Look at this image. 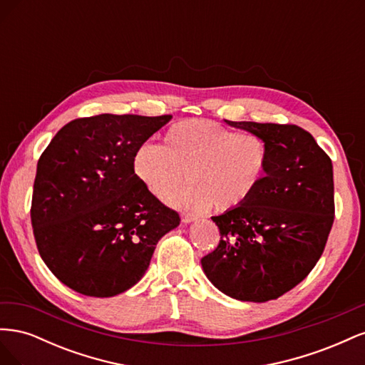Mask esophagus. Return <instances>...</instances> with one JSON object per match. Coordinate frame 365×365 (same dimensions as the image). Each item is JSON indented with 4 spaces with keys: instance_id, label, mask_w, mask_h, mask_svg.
<instances>
[{
    "instance_id": "esophagus-1",
    "label": "esophagus",
    "mask_w": 365,
    "mask_h": 365,
    "mask_svg": "<svg viewBox=\"0 0 365 365\" xmlns=\"http://www.w3.org/2000/svg\"><path fill=\"white\" fill-rule=\"evenodd\" d=\"M197 217L196 216H193V215H182L181 216V220H182V224H190V222H195Z\"/></svg>"
}]
</instances>
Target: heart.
<instances>
[{"label":"heart","mask_w":365,"mask_h":365,"mask_svg":"<svg viewBox=\"0 0 365 365\" xmlns=\"http://www.w3.org/2000/svg\"><path fill=\"white\" fill-rule=\"evenodd\" d=\"M269 165L268 143L212 120L193 118L170 126L163 146L143 143L132 169L146 189L165 201L184 180L190 181L172 202L181 208L231 212L257 192Z\"/></svg>","instance_id":"b5f03b06"}]
</instances>
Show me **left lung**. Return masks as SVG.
<instances>
[{
    "label": "left lung",
    "instance_id": "obj_1",
    "mask_svg": "<svg viewBox=\"0 0 365 365\" xmlns=\"http://www.w3.org/2000/svg\"><path fill=\"white\" fill-rule=\"evenodd\" d=\"M268 143L267 176L251 200L213 216L220 240L201 259L207 279L240 302L275 300L306 279L334 224V168L295 125L230 121Z\"/></svg>",
    "mask_w": 365,
    "mask_h": 365
}]
</instances>
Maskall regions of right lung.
Returning a JSON list of instances; mask_svg holds the SVG:
<instances>
[{
	"label": "right lung",
	"instance_id": "add662e5",
	"mask_svg": "<svg viewBox=\"0 0 365 365\" xmlns=\"http://www.w3.org/2000/svg\"><path fill=\"white\" fill-rule=\"evenodd\" d=\"M172 115L76 118L36 168L31 227L43 263L73 291L114 297L145 275L158 240L180 215L153 196L132 158Z\"/></svg>",
	"mask_w": 365,
	"mask_h": 365
}]
</instances>
